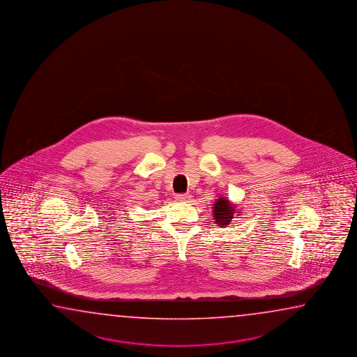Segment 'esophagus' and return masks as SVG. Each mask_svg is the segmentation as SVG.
<instances>
[{
	"label": "esophagus",
	"mask_w": 357,
	"mask_h": 357,
	"mask_svg": "<svg viewBox=\"0 0 357 357\" xmlns=\"http://www.w3.org/2000/svg\"><path fill=\"white\" fill-rule=\"evenodd\" d=\"M190 197L191 196L188 195V194H178V195H176V200L177 202H189Z\"/></svg>",
	"instance_id": "1"
}]
</instances>
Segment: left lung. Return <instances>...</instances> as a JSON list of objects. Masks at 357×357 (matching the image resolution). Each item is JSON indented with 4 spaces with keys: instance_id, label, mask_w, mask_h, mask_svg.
Instances as JSON below:
<instances>
[{
    "instance_id": "1",
    "label": "left lung",
    "mask_w": 357,
    "mask_h": 357,
    "mask_svg": "<svg viewBox=\"0 0 357 357\" xmlns=\"http://www.w3.org/2000/svg\"><path fill=\"white\" fill-rule=\"evenodd\" d=\"M213 217L219 227H225L231 224L234 215L238 218V214L241 213L237 205L229 202L228 197L217 199V202L213 204Z\"/></svg>"
}]
</instances>
